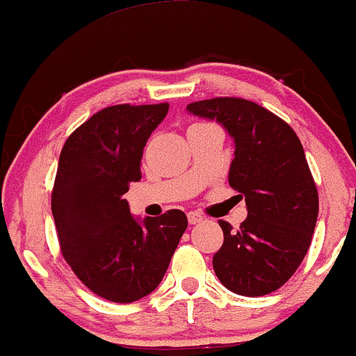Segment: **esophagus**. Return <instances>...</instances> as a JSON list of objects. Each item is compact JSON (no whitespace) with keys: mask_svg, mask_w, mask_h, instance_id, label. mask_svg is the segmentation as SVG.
Here are the masks:
<instances>
[{"mask_svg":"<svg viewBox=\"0 0 356 356\" xmlns=\"http://www.w3.org/2000/svg\"><path fill=\"white\" fill-rule=\"evenodd\" d=\"M202 219H204V216L199 214V212H195V211L187 212V220H189V224H197V222H201Z\"/></svg>","mask_w":356,"mask_h":356,"instance_id":"34e87169","label":"esophagus"}]
</instances>
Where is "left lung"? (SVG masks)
<instances>
[{"label": "left lung", "mask_w": 356, "mask_h": 356, "mask_svg": "<svg viewBox=\"0 0 356 356\" xmlns=\"http://www.w3.org/2000/svg\"><path fill=\"white\" fill-rule=\"evenodd\" d=\"M187 112L219 122L234 138L229 186L248 206L238 231L219 220L216 276L236 295H269L295 275L316 226L318 191L303 145L284 120L251 100L218 97Z\"/></svg>", "instance_id": "8db88e82"}]
</instances>
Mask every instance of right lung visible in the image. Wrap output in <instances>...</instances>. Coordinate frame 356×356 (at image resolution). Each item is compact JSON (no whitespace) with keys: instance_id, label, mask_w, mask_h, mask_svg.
<instances>
[{"instance_id":"obj_1","label":"right lung","mask_w":356,"mask_h":356,"mask_svg":"<svg viewBox=\"0 0 356 356\" xmlns=\"http://www.w3.org/2000/svg\"><path fill=\"white\" fill-rule=\"evenodd\" d=\"M169 104L113 105L65 142L51 192V212L65 261L90 291L132 303L154 291L187 227L182 211L138 220L122 195L140 181L150 134Z\"/></svg>"}]
</instances>
